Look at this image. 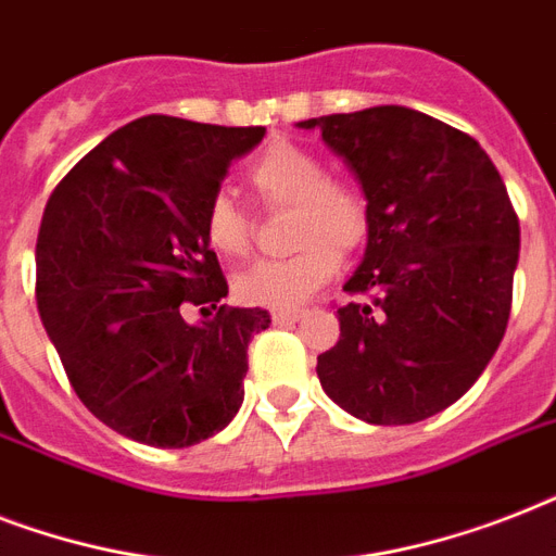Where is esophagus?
I'll list each match as a JSON object with an SVG mask.
<instances>
[{"label":"esophagus","mask_w":556,"mask_h":556,"mask_svg":"<svg viewBox=\"0 0 556 556\" xmlns=\"http://www.w3.org/2000/svg\"><path fill=\"white\" fill-rule=\"evenodd\" d=\"M270 317H274V323H296L303 320L305 312H300V308H288V312H274Z\"/></svg>","instance_id":"1"}]
</instances>
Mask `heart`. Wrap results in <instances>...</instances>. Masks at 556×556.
<instances>
[{"mask_svg":"<svg viewBox=\"0 0 556 556\" xmlns=\"http://www.w3.org/2000/svg\"><path fill=\"white\" fill-rule=\"evenodd\" d=\"M248 181L274 207H294L286 260H260L233 277V294L244 305L288 312L312 300L340 268V253H355L369 239V204L364 192L331 181L314 152L294 143H270L248 169ZM204 239L218 256L239 260L251 248V218L227 192H216L204 207Z\"/></svg>","mask_w":556,"mask_h":556,"instance_id":"b5f03b06","label":"heart"}]
</instances>
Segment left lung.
Segmentation results:
<instances>
[{
    "instance_id": "left-lung-1",
    "label": "left lung",
    "mask_w": 556,
    "mask_h": 556,
    "mask_svg": "<svg viewBox=\"0 0 556 556\" xmlns=\"http://www.w3.org/2000/svg\"><path fill=\"white\" fill-rule=\"evenodd\" d=\"M369 204L361 303L317 357L326 395L366 424H415L473 387L500 349L519 262V218L488 152L406 106L312 117Z\"/></svg>"
}]
</instances>
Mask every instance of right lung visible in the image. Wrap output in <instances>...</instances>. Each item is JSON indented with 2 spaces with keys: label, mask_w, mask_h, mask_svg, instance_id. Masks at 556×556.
Returning <instances> with one entry per match:
<instances>
[{
  "label": "right lung",
  "mask_w": 556,
  "mask_h": 556,
  "mask_svg": "<svg viewBox=\"0 0 556 556\" xmlns=\"http://www.w3.org/2000/svg\"><path fill=\"white\" fill-rule=\"evenodd\" d=\"M265 126L143 115L60 181L37 236V308L74 392L126 439L178 450L242 406L265 308H227L204 207ZM185 304L217 314L184 320Z\"/></svg>",
  "instance_id": "obj_1"
}]
</instances>
